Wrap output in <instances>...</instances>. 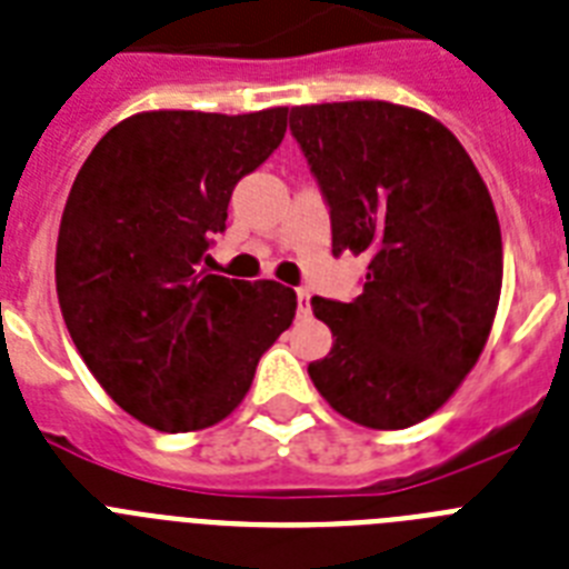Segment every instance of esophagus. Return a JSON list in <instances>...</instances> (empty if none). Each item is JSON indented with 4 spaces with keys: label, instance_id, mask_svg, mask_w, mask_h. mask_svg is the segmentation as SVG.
I'll list each match as a JSON object with an SVG mask.
<instances>
[{
    "label": "esophagus",
    "instance_id": "34e87169",
    "mask_svg": "<svg viewBox=\"0 0 569 569\" xmlns=\"http://www.w3.org/2000/svg\"><path fill=\"white\" fill-rule=\"evenodd\" d=\"M296 299H299V313H302V317H308V313H310V290L299 288V290H296Z\"/></svg>",
    "mask_w": 569,
    "mask_h": 569
}]
</instances>
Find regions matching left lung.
I'll list each match as a JSON object with an SVG mask.
<instances>
[{
    "instance_id": "8db88e82",
    "label": "left lung",
    "mask_w": 569,
    "mask_h": 569,
    "mask_svg": "<svg viewBox=\"0 0 569 569\" xmlns=\"http://www.w3.org/2000/svg\"><path fill=\"white\" fill-rule=\"evenodd\" d=\"M290 132L331 207L333 252L366 256L353 302L313 296L333 333L308 373L366 429H409L475 368L501 299V224L460 140L386 100L293 106Z\"/></svg>"
}]
</instances>
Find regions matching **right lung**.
Masks as SVG:
<instances>
[{
    "mask_svg": "<svg viewBox=\"0 0 569 569\" xmlns=\"http://www.w3.org/2000/svg\"><path fill=\"white\" fill-rule=\"evenodd\" d=\"M284 129V106L140 111L77 172L57 238V299L82 362L140 423L172 435L221 423L293 322L290 288L201 267L236 183Z\"/></svg>",
    "mask_w": 569,
    "mask_h": 569,
    "instance_id": "right-lung-1",
    "label": "right lung"
}]
</instances>
